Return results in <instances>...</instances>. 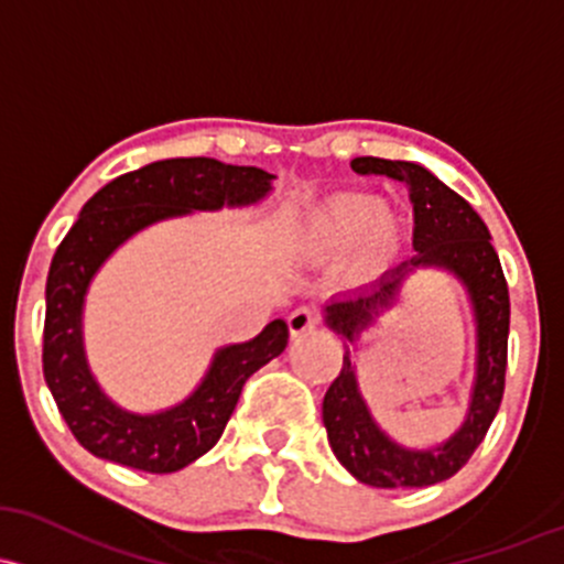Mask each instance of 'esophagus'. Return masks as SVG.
I'll return each instance as SVG.
<instances>
[{
    "label": "esophagus",
    "mask_w": 564,
    "mask_h": 564,
    "mask_svg": "<svg viewBox=\"0 0 564 564\" xmlns=\"http://www.w3.org/2000/svg\"><path fill=\"white\" fill-rule=\"evenodd\" d=\"M318 324L321 318L313 307H296V311L289 315V332H292V337H302V334L313 332Z\"/></svg>",
    "instance_id": "esophagus-1"
}]
</instances>
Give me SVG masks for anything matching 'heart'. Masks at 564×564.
Segmentation results:
<instances>
[{
	"label": "heart",
	"mask_w": 564,
	"mask_h": 564,
	"mask_svg": "<svg viewBox=\"0 0 564 564\" xmlns=\"http://www.w3.org/2000/svg\"><path fill=\"white\" fill-rule=\"evenodd\" d=\"M305 238L324 253H339L358 240V262L372 268L391 257L395 227L393 216L377 197L345 192L315 208L307 219Z\"/></svg>",
	"instance_id": "1"
}]
</instances>
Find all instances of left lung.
Segmentation results:
<instances>
[{
  "instance_id": "8db88e82",
  "label": "left lung",
  "mask_w": 564,
  "mask_h": 564,
  "mask_svg": "<svg viewBox=\"0 0 564 564\" xmlns=\"http://www.w3.org/2000/svg\"><path fill=\"white\" fill-rule=\"evenodd\" d=\"M350 169L358 176H388L410 189L414 208V257L382 275L375 286L337 296L326 305V324L343 334L345 356L337 380L324 395V425L332 453L358 481L369 487H431L449 479L468 463L490 431L506 388L509 356V286L490 243L481 216L438 182L429 169L406 160L356 158ZM417 267L455 271L473 296L477 321V377L469 414L453 440L433 451H406L388 440L373 423L360 399L349 345L386 306L392 304L400 283Z\"/></svg>"
}]
</instances>
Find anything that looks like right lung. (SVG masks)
Here are the masks:
<instances>
[{"instance_id":"1","label":"right lung","mask_w":564,"mask_h":564,"mask_svg":"<svg viewBox=\"0 0 564 564\" xmlns=\"http://www.w3.org/2000/svg\"><path fill=\"white\" fill-rule=\"evenodd\" d=\"M272 178L253 165L173 158L122 173L85 203L47 272L42 372L58 412L88 453L150 474L189 466L219 442L246 380L286 348L289 326L275 318L249 343L216 350L197 391L158 414H135L109 401L93 380L83 348L85 294L117 246L171 216L251 206L272 189Z\"/></svg>"}]
</instances>
